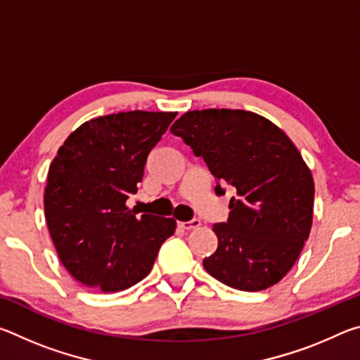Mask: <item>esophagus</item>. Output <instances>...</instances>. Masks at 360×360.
Returning a JSON list of instances; mask_svg holds the SVG:
<instances>
[{"mask_svg":"<svg viewBox=\"0 0 360 360\" xmlns=\"http://www.w3.org/2000/svg\"><path fill=\"white\" fill-rule=\"evenodd\" d=\"M179 227L184 229V230L198 229L200 227V221H198V219H192V221H187V222H179Z\"/></svg>","mask_w":360,"mask_h":360,"instance_id":"esophagus-1","label":"esophagus"}]
</instances>
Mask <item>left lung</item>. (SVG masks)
I'll list each match as a JSON object with an SVG mask.
<instances>
[{
  "label": "left lung",
  "instance_id": "8db88e82",
  "mask_svg": "<svg viewBox=\"0 0 360 360\" xmlns=\"http://www.w3.org/2000/svg\"><path fill=\"white\" fill-rule=\"evenodd\" d=\"M169 131L202 157L221 184L236 188L219 245L205 270L230 288L257 292L288 275L313 224L314 182L294 143L275 124L241 109L188 111Z\"/></svg>",
  "mask_w": 360,
  "mask_h": 360
}]
</instances>
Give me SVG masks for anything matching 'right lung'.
<instances>
[{
    "label": "right lung",
    "mask_w": 360,
    "mask_h": 360,
    "mask_svg": "<svg viewBox=\"0 0 360 360\" xmlns=\"http://www.w3.org/2000/svg\"><path fill=\"white\" fill-rule=\"evenodd\" d=\"M178 112L129 111L85 122L58 149L47 174L44 212L71 276L103 292L149 275L176 221L127 208L149 152Z\"/></svg>",
    "instance_id": "1"
}]
</instances>
